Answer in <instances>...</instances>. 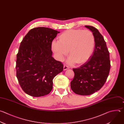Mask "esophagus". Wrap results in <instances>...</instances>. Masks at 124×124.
Wrapping results in <instances>:
<instances>
[{"mask_svg": "<svg viewBox=\"0 0 124 124\" xmlns=\"http://www.w3.org/2000/svg\"><path fill=\"white\" fill-rule=\"evenodd\" d=\"M69 69V67L67 66V65H64V67H63V70H66L67 69Z\"/></svg>", "mask_w": 124, "mask_h": 124, "instance_id": "1", "label": "esophagus"}]
</instances>
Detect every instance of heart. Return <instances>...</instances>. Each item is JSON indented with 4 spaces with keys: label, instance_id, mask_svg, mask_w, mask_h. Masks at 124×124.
Returning <instances> with one entry per match:
<instances>
[{
    "label": "heart",
    "instance_id": "1",
    "mask_svg": "<svg viewBox=\"0 0 124 124\" xmlns=\"http://www.w3.org/2000/svg\"><path fill=\"white\" fill-rule=\"evenodd\" d=\"M95 46V38L90 30L70 29L63 32L58 37V41H53L52 49L59 60L67 55L68 62L72 64H82L92 55Z\"/></svg>",
    "mask_w": 124,
    "mask_h": 124
}]
</instances>
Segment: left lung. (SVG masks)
I'll use <instances>...</instances> for the list:
<instances>
[{
    "mask_svg": "<svg viewBox=\"0 0 124 124\" xmlns=\"http://www.w3.org/2000/svg\"><path fill=\"white\" fill-rule=\"evenodd\" d=\"M93 33L95 38L93 52L85 63L73 69L74 76L70 88L76 94L89 95L103 86L108 76L110 61L105 41L98 30L93 26H85Z\"/></svg>",
    "mask_w": 124,
    "mask_h": 124,
    "instance_id": "8db88e82",
    "label": "left lung"
}]
</instances>
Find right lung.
Masks as SVG:
<instances>
[{
  "instance_id": "add662e5",
  "label": "right lung",
  "mask_w": 124,
  "mask_h": 124,
  "mask_svg": "<svg viewBox=\"0 0 124 124\" xmlns=\"http://www.w3.org/2000/svg\"><path fill=\"white\" fill-rule=\"evenodd\" d=\"M59 31L46 27L31 29L20 43L16 55V77L23 91L33 97L50 93L54 77L63 65L52 56V44Z\"/></svg>"
}]
</instances>
